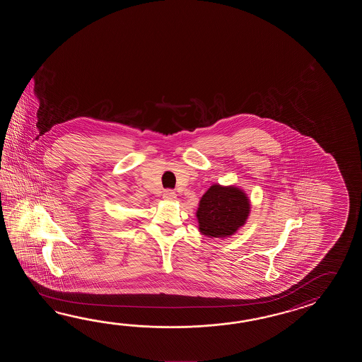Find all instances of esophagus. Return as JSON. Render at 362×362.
<instances>
[{
  "instance_id": "esophagus-1",
  "label": "esophagus",
  "mask_w": 362,
  "mask_h": 362,
  "mask_svg": "<svg viewBox=\"0 0 362 362\" xmlns=\"http://www.w3.org/2000/svg\"><path fill=\"white\" fill-rule=\"evenodd\" d=\"M163 198L165 200H175L176 199V192L168 189V190H165V192H163Z\"/></svg>"
}]
</instances>
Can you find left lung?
<instances>
[{
	"label": "left lung",
	"mask_w": 362,
	"mask_h": 362,
	"mask_svg": "<svg viewBox=\"0 0 362 362\" xmlns=\"http://www.w3.org/2000/svg\"><path fill=\"white\" fill-rule=\"evenodd\" d=\"M248 214L250 200L240 189L212 185L200 199L197 217L202 234L223 238L243 226Z\"/></svg>",
	"instance_id": "obj_1"
}]
</instances>
